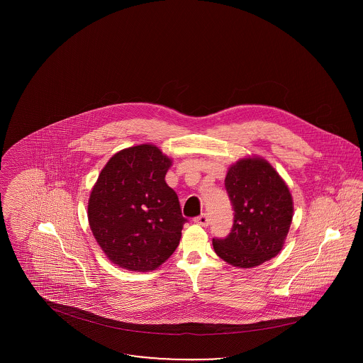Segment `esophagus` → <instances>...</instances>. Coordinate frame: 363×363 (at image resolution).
Masks as SVG:
<instances>
[{
  "label": "esophagus",
  "mask_w": 363,
  "mask_h": 363,
  "mask_svg": "<svg viewBox=\"0 0 363 363\" xmlns=\"http://www.w3.org/2000/svg\"><path fill=\"white\" fill-rule=\"evenodd\" d=\"M194 222L197 223V225H204V227H207L209 225V216H208L207 213H201L200 216H197L196 219H194Z\"/></svg>",
  "instance_id": "34e87169"
}]
</instances>
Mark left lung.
<instances>
[{
    "mask_svg": "<svg viewBox=\"0 0 363 363\" xmlns=\"http://www.w3.org/2000/svg\"><path fill=\"white\" fill-rule=\"evenodd\" d=\"M225 185L234 222L227 237L212 240L216 255L240 268L275 257L293 220V199L284 181L267 160L246 157L228 169Z\"/></svg>",
    "mask_w": 363,
    "mask_h": 363,
    "instance_id": "1",
    "label": "left lung"
}]
</instances>
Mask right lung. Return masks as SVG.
Instances as JSON below:
<instances>
[{"instance_id": "right-lung-1", "label": "right lung", "mask_w": 363, "mask_h": 363, "mask_svg": "<svg viewBox=\"0 0 363 363\" xmlns=\"http://www.w3.org/2000/svg\"><path fill=\"white\" fill-rule=\"evenodd\" d=\"M170 166L155 145L130 147L107 162L91 191L89 227L107 257L121 268L152 271L179 245L188 219L164 181Z\"/></svg>"}]
</instances>
